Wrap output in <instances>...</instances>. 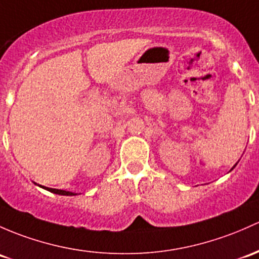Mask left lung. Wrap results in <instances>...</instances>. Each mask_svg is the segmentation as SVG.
I'll use <instances>...</instances> for the list:
<instances>
[{
    "mask_svg": "<svg viewBox=\"0 0 259 259\" xmlns=\"http://www.w3.org/2000/svg\"><path fill=\"white\" fill-rule=\"evenodd\" d=\"M236 165H237V164H236ZM236 165H235V166H233V167H232V168H231V170H233V168H235V167H236Z\"/></svg>",
    "mask_w": 259,
    "mask_h": 259,
    "instance_id": "1",
    "label": "left lung"
}]
</instances>
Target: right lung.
Listing matches in <instances>:
<instances>
[{"label": "right lung", "instance_id": "right-lung-1", "mask_svg": "<svg viewBox=\"0 0 259 259\" xmlns=\"http://www.w3.org/2000/svg\"><path fill=\"white\" fill-rule=\"evenodd\" d=\"M34 185H37V186L42 187V189L47 190V191L50 192H53V194H57V195H62V196H75L78 195L77 192H72V191H65V190H58V189H50V187H46V186H42V185H38L34 182Z\"/></svg>", "mask_w": 259, "mask_h": 259}]
</instances>
